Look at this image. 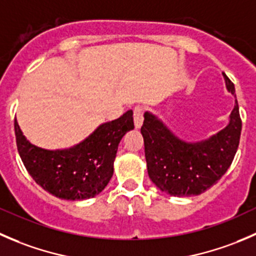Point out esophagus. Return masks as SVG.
Returning a JSON list of instances; mask_svg holds the SVG:
<instances>
[{"instance_id":"esophagus-1","label":"esophagus","mask_w":256,"mask_h":256,"mask_svg":"<svg viewBox=\"0 0 256 256\" xmlns=\"http://www.w3.org/2000/svg\"><path fill=\"white\" fill-rule=\"evenodd\" d=\"M143 113H144V108L140 107V106H136L134 108V112H133V118H134V126L136 128H140L142 124H143Z\"/></svg>"}]
</instances>
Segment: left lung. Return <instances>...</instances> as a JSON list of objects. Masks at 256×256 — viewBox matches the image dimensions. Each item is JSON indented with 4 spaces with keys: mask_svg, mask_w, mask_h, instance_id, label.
Returning <instances> with one entry per match:
<instances>
[{
    "mask_svg": "<svg viewBox=\"0 0 256 256\" xmlns=\"http://www.w3.org/2000/svg\"><path fill=\"white\" fill-rule=\"evenodd\" d=\"M224 80L235 94L234 83L225 74ZM140 132L150 180L170 196H199L218 183L234 159L242 133L239 106L235 100L226 127L199 143L179 139L149 112L144 113Z\"/></svg>",
    "mask_w": 256,
    "mask_h": 256,
    "instance_id": "1",
    "label": "left lung"
}]
</instances>
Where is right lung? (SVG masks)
Masks as SVG:
<instances>
[{"label": "right lung", "mask_w": 256, "mask_h": 256, "mask_svg": "<svg viewBox=\"0 0 256 256\" xmlns=\"http://www.w3.org/2000/svg\"><path fill=\"white\" fill-rule=\"evenodd\" d=\"M133 128V112L128 110L72 148L47 150L30 143L14 120L17 149L30 176L48 193L66 200L93 198L107 186L118 144Z\"/></svg>", "instance_id": "1"}]
</instances>
